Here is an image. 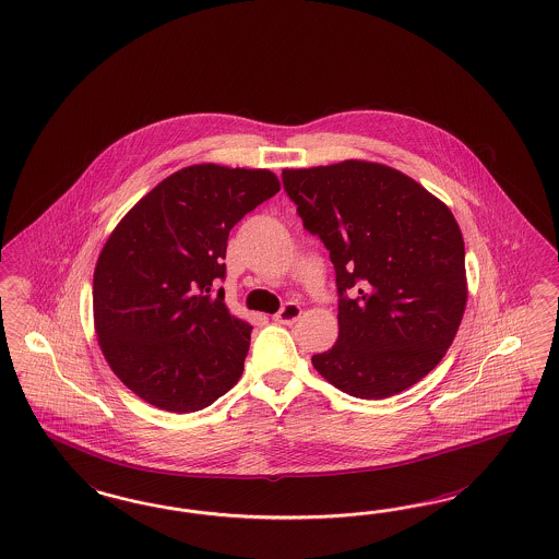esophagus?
Here are the masks:
<instances>
[{
    "label": "esophagus",
    "mask_w": 559,
    "mask_h": 559,
    "mask_svg": "<svg viewBox=\"0 0 559 559\" xmlns=\"http://www.w3.org/2000/svg\"><path fill=\"white\" fill-rule=\"evenodd\" d=\"M300 314H302V308H300V305H296V302H288V305H284V308L273 317V321L280 324H294L298 319H300Z\"/></svg>",
    "instance_id": "34e87169"
}]
</instances>
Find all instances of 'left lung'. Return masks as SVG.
I'll list each match as a JSON object with an SVG mask.
<instances>
[{
    "label": "left lung",
    "mask_w": 559,
    "mask_h": 559,
    "mask_svg": "<svg viewBox=\"0 0 559 559\" xmlns=\"http://www.w3.org/2000/svg\"><path fill=\"white\" fill-rule=\"evenodd\" d=\"M282 180L323 240L340 294V337L312 366L358 399L409 389L444 358L467 307L465 242L451 210L366 160L286 168Z\"/></svg>",
    "instance_id": "8db88e82"
}]
</instances>
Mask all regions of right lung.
Here are the masks:
<instances>
[{"mask_svg":"<svg viewBox=\"0 0 559 559\" xmlns=\"http://www.w3.org/2000/svg\"><path fill=\"white\" fill-rule=\"evenodd\" d=\"M280 191L265 168L193 164L158 182L108 236L94 270L100 349L150 405L191 414L235 386L252 326L224 305L236 222Z\"/></svg>","mask_w":559,"mask_h":559,"instance_id":"obj_1","label":"right lung"}]
</instances>
